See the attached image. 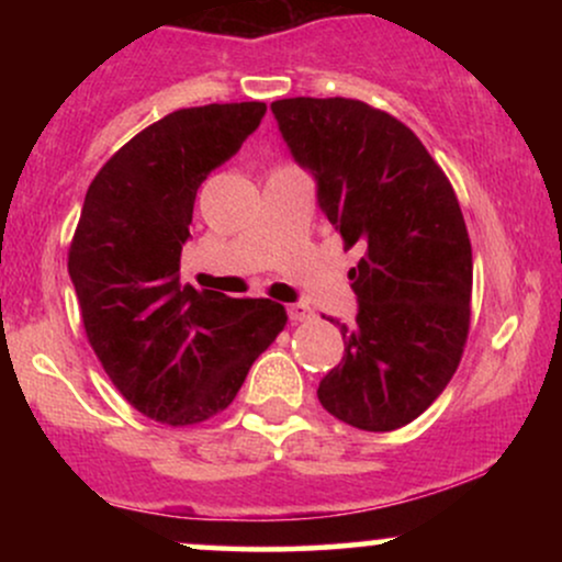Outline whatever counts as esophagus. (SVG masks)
I'll return each mask as SVG.
<instances>
[{
  "instance_id": "1",
  "label": "esophagus",
  "mask_w": 562,
  "mask_h": 562,
  "mask_svg": "<svg viewBox=\"0 0 562 562\" xmlns=\"http://www.w3.org/2000/svg\"><path fill=\"white\" fill-rule=\"evenodd\" d=\"M288 317H290V322H295V325H299V322L312 319L314 312L308 303H293V306H288Z\"/></svg>"
}]
</instances>
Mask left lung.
Listing matches in <instances>:
<instances>
[{
	"mask_svg": "<svg viewBox=\"0 0 562 562\" xmlns=\"http://www.w3.org/2000/svg\"><path fill=\"white\" fill-rule=\"evenodd\" d=\"M272 113L346 248H364L348 272L357 322H338L346 353L319 404L370 434L402 428L441 396L468 344L473 250L454 187L409 126L362 100L288 97Z\"/></svg>",
	"mask_w": 562,
	"mask_h": 562,
	"instance_id": "1",
	"label": "left lung"
}]
</instances>
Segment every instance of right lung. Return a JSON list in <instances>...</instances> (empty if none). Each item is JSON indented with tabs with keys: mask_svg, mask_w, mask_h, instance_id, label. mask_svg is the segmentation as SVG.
Instances as JSON below:
<instances>
[{
	"mask_svg": "<svg viewBox=\"0 0 562 562\" xmlns=\"http://www.w3.org/2000/svg\"><path fill=\"white\" fill-rule=\"evenodd\" d=\"M263 102L182 108L97 171L68 248L83 330L134 409L184 428L235 402L285 306L179 282L198 187L259 128Z\"/></svg>",
	"mask_w": 562,
	"mask_h": 562,
	"instance_id": "1",
	"label": "right lung"
}]
</instances>
